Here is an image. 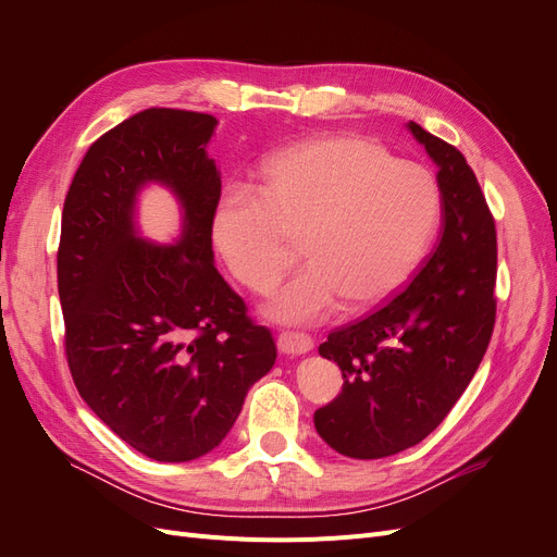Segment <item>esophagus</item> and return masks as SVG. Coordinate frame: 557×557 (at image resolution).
Returning a JSON list of instances; mask_svg holds the SVG:
<instances>
[{
  "label": "esophagus",
  "instance_id": "obj_1",
  "mask_svg": "<svg viewBox=\"0 0 557 557\" xmlns=\"http://www.w3.org/2000/svg\"><path fill=\"white\" fill-rule=\"evenodd\" d=\"M276 344L283 356H305L313 348V339L305 332H283L278 334Z\"/></svg>",
  "mask_w": 557,
  "mask_h": 557
}]
</instances>
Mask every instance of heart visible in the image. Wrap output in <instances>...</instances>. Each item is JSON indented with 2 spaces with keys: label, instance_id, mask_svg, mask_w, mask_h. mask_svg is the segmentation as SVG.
<instances>
[{
  "label": "heart",
  "instance_id": "obj_1",
  "mask_svg": "<svg viewBox=\"0 0 557 557\" xmlns=\"http://www.w3.org/2000/svg\"><path fill=\"white\" fill-rule=\"evenodd\" d=\"M442 195L416 162L393 160L356 134L299 141L269 156L258 197L227 193L213 209L211 234L232 276L269 293L295 258L309 267L269 301L278 323H315L339 301L367 311L397 293L440 223Z\"/></svg>",
  "mask_w": 557,
  "mask_h": 557
}]
</instances>
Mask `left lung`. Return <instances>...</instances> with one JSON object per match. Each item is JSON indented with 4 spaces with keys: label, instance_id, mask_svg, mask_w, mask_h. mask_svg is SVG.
<instances>
[{
    "label": "left lung",
    "instance_id": "8db88e82",
    "mask_svg": "<svg viewBox=\"0 0 557 557\" xmlns=\"http://www.w3.org/2000/svg\"><path fill=\"white\" fill-rule=\"evenodd\" d=\"M407 127L440 170L442 237L407 290L318 348L339 364L344 387L313 413L315 432L356 460L407 450L440 428L495 327L497 234L479 181L458 148Z\"/></svg>",
    "mask_w": 557,
    "mask_h": 557
}]
</instances>
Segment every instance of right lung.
Wrapping results in <instances>:
<instances>
[{
	"label": "right lung",
	"instance_id": "right-lung-1",
	"mask_svg": "<svg viewBox=\"0 0 557 557\" xmlns=\"http://www.w3.org/2000/svg\"><path fill=\"white\" fill-rule=\"evenodd\" d=\"M209 113L146 109L90 148L62 209L58 293L78 395L125 444L188 462L221 444L246 393L276 362L267 327L218 274L211 218L221 172ZM182 207L174 245L136 223L146 184Z\"/></svg>",
	"mask_w": 557,
	"mask_h": 557
}]
</instances>
